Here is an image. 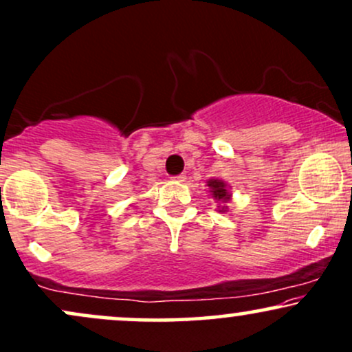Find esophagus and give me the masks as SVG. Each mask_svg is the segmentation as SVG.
Instances as JSON below:
<instances>
[{"mask_svg":"<svg viewBox=\"0 0 352 352\" xmlns=\"http://www.w3.org/2000/svg\"><path fill=\"white\" fill-rule=\"evenodd\" d=\"M172 180H175V182H184V180H185V175H184V173H180V175L172 177Z\"/></svg>","mask_w":352,"mask_h":352,"instance_id":"1","label":"esophagus"}]
</instances>
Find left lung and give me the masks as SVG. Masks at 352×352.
<instances>
[{
	"instance_id": "obj_1",
	"label": "left lung",
	"mask_w": 352,
	"mask_h": 352,
	"mask_svg": "<svg viewBox=\"0 0 352 352\" xmlns=\"http://www.w3.org/2000/svg\"><path fill=\"white\" fill-rule=\"evenodd\" d=\"M208 187L212 188V190H210V192H212V195L215 197L218 201H227L230 199V195H228V192H227V185H225L221 180H215V179L208 180ZM223 208L225 207H221L220 212H225Z\"/></svg>"
}]
</instances>
